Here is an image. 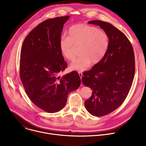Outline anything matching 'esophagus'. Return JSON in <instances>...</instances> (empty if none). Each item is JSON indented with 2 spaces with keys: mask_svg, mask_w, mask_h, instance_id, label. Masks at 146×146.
<instances>
[{
  "mask_svg": "<svg viewBox=\"0 0 146 146\" xmlns=\"http://www.w3.org/2000/svg\"><path fill=\"white\" fill-rule=\"evenodd\" d=\"M78 74H79V76H80V78H81V80L82 79V73L81 72H78Z\"/></svg>",
  "mask_w": 146,
  "mask_h": 146,
  "instance_id": "1",
  "label": "esophagus"
}]
</instances>
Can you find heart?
<instances>
[{
    "label": "heart",
    "mask_w": 146,
    "mask_h": 146,
    "mask_svg": "<svg viewBox=\"0 0 146 146\" xmlns=\"http://www.w3.org/2000/svg\"><path fill=\"white\" fill-rule=\"evenodd\" d=\"M68 37H62L59 47L64 56L72 60L76 56L75 47H80L81 55L70 66V69L84 71L92 64H97L105 57L109 46V38L102 29L85 24L70 27Z\"/></svg>",
    "instance_id": "obj_1"
}]
</instances>
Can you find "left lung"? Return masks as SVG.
Returning <instances> with one entry per match:
<instances>
[{
	"mask_svg": "<svg viewBox=\"0 0 146 146\" xmlns=\"http://www.w3.org/2000/svg\"><path fill=\"white\" fill-rule=\"evenodd\" d=\"M88 23L99 26L109 38L105 57L82 77L83 84L92 90L85 102L86 108L91 114L100 117L114 111L126 99L134 78L135 55L127 37L113 25L99 20Z\"/></svg>",
	"mask_w": 146,
	"mask_h": 146,
	"instance_id": "1",
	"label": "left lung"
}]
</instances>
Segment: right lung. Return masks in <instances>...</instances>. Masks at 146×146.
Wrapping results in <instances>:
<instances>
[{"label": "right lung", "instance_id": "1", "mask_svg": "<svg viewBox=\"0 0 146 146\" xmlns=\"http://www.w3.org/2000/svg\"><path fill=\"white\" fill-rule=\"evenodd\" d=\"M69 17H58L38 24L25 37L21 52L19 74L25 92L36 106L50 113L63 109L68 94L81 83L77 72L58 76L67 67L59 42Z\"/></svg>", "mask_w": 146, "mask_h": 146}]
</instances>
